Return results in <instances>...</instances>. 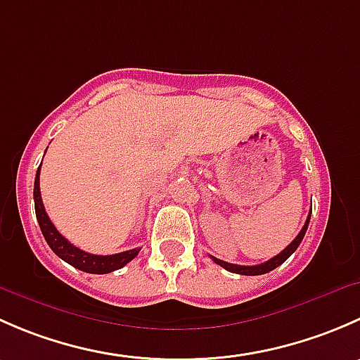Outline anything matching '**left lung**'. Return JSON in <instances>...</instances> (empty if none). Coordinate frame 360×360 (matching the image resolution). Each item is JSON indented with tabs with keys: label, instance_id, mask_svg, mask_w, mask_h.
Masks as SVG:
<instances>
[{
	"label": "left lung",
	"instance_id": "8db88e82",
	"mask_svg": "<svg viewBox=\"0 0 360 360\" xmlns=\"http://www.w3.org/2000/svg\"><path fill=\"white\" fill-rule=\"evenodd\" d=\"M310 216H311V212L308 214L307 223H304V226L301 228V231H300V233H297V237L294 238L291 244H289L288 248L282 250L281 254H277V256L271 257V259L264 261V263L254 264V266H242V264L226 263V261H221V259H217V257H214V256H210V257H212V259H214V263H217V264H219V266H223L224 270L231 271V274H240V275H263V274H268V271H271V270H275V268H277V266H281V264L284 263V261L288 259L289 256H291L294 250L300 248L301 240H303L304 233H307L308 223H310Z\"/></svg>",
	"mask_w": 360,
	"mask_h": 360
}]
</instances>
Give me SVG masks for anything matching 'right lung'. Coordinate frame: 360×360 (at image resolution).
I'll use <instances>...</instances> for the list:
<instances>
[{
    "label": "right lung",
    "mask_w": 360,
    "mask_h": 360,
    "mask_svg": "<svg viewBox=\"0 0 360 360\" xmlns=\"http://www.w3.org/2000/svg\"><path fill=\"white\" fill-rule=\"evenodd\" d=\"M41 169V167H39ZM39 169L36 172L34 179V207H36V219H38L39 228H41V233L45 237L46 244L50 245V249L64 259L71 266L78 268V270L86 271V274H110V271L118 270V268L125 266L129 261H132L134 257L139 254L141 249H130L125 252L111 254V256H97V254L85 252V250L75 248L71 242L66 240L63 235L57 231V228L53 226V223L50 221L49 214L45 212V205H43L41 193H39Z\"/></svg>",
    "instance_id": "add662e5"
}]
</instances>
